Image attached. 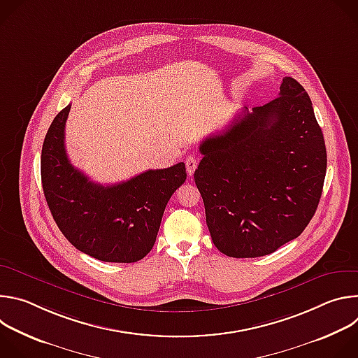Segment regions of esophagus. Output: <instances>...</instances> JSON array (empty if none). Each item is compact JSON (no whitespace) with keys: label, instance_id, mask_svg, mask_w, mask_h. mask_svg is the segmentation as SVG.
<instances>
[{"label":"esophagus","instance_id":"1","mask_svg":"<svg viewBox=\"0 0 358 358\" xmlns=\"http://www.w3.org/2000/svg\"><path fill=\"white\" fill-rule=\"evenodd\" d=\"M196 166H198V160L195 159V157H192V156H189L187 160H185V167H187V173L189 174V176H192L194 174V171L196 170Z\"/></svg>","mask_w":358,"mask_h":358}]
</instances>
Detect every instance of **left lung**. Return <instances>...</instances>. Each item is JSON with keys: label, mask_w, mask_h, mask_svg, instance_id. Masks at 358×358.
Masks as SVG:
<instances>
[{"label": "left lung", "mask_w": 358, "mask_h": 358, "mask_svg": "<svg viewBox=\"0 0 358 358\" xmlns=\"http://www.w3.org/2000/svg\"><path fill=\"white\" fill-rule=\"evenodd\" d=\"M199 152L194 180L213 242L227 257H265L313 218L327 152L312 100L293 78H283L269 103L245 106Z\"/></svg>", "instance_id": "left-lung-1"}]
</instances>
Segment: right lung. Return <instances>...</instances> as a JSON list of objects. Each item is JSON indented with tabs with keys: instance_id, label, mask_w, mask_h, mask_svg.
<instances>
[{
	"instance_id": "right-lung-1",
	"label": "right lung",
	"mask_w": 358,
	"mask_h": 358,
	"mask_svg": "<svg viewBox=\"0 0 358 358\" xmlns=\"http://www.w3.org/2000/svg\"><path fill=\"white\" fill-rule=\"evenodd\" d=\"M71 105L49 126L41 155L43 195L65 238L89 257L117 264L143 259L156 242L166 206L187 178L185 164L147 170L101 185L75 169L65 150Z\"/></svg>"
}]
</instances>
